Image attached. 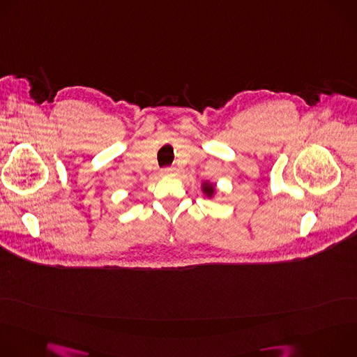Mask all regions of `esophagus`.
I'll use <instances>...</instances> for the list:
<instances>
[{
	"label": "esophagus",
	"instance_id": "1",
	"mask_svg": "<svg viewBox=\"0 0 357 357\" xmlns=\"http://www.w3.org/2000/svg\"><path fill=\"white\" fill-rule=\"evenodd\" d=\"M161 175L167 176V178H172V176L178 175V169L176 168H165L161 171Z\"/></svg>",
	"mask_w": 357,
	"mask_h": 357
}]
</instances>
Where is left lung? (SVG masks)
Here are the masks:
<instances>
[{
  "label": "left lung",
  "mask_w": 357,
  "mask_h": 357,
  "mask_svg": "<svg viewBox=\"0 0 357 357\" xmlns=\"http://www.w3.org/2000/svg\"><path fill=\"white\" fill-rule=\"evenodd\" d=\"M200 189H202L203 195L208 196L209 199H213V197L216 196V193H218V188H216V185H215L213 182H209V181L202 182Z\"/></svg>",
  "instance_id": "left-lung-1"
}]
</instances>
